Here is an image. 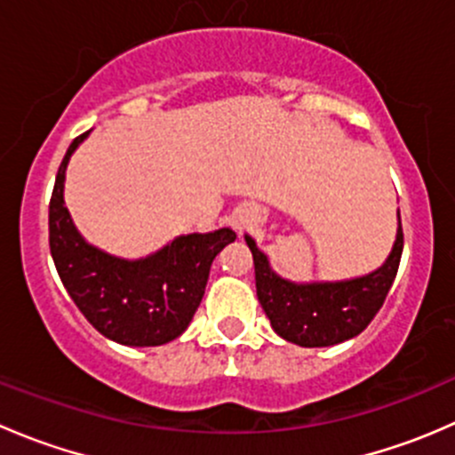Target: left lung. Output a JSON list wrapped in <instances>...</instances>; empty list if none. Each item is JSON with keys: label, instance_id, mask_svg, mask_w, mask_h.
I'll list each match as a JSON object with an SVG mask.
<instances>
[{"label": "left lung", "instance_id": "left-lung-1", "mask_svg": "<svg viewBox=\"0 0 455 455\" xmlns=\"http://www.w3.org/2000/svg\"><path fill=\"white\" fill-rule=\"evenodd\" d=\"M255 264L257 299L275 332L301 347H323L356 337L368 328L392 288L403 255V227L387 261L374 273L350 282L292 283L270 270L268 259L246 235Z\"/></svg>", "mask_w": 455, "mask_h": 455}]
</instances>
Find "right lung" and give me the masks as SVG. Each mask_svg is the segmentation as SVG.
I'll return each instance as SVG.
<instances>
[{
  "label": "right lung",
  "instance_id": "obj_1",
  "mask_svg": "<svg viewBox=\"0 0 455 455\" xmlns=\"http://www.w3.org/2000/svg\"><path fill=\"white\" fill-rule=\"evenodd\" d=\"M72 140L50 198V253L76 308L103 337L123 346H163L180 337L198 310L215 255L235 240L231 228L191 233L147 259L127 261L90 246L63 204Z\"/></svg>",
  "mask_w": 455,
  "mask_h": 455
}]
</instances>
